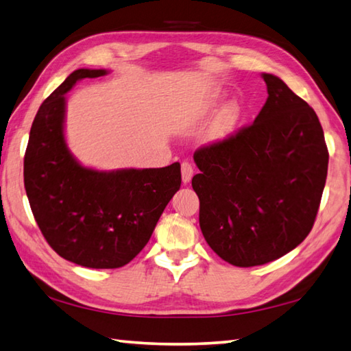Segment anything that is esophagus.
Here are the masks:
<instances>
[{
	"label": "esophagus",
	"mask_w": 351,
	"mask_h": 351,
	"mask_svg": "<svg viewBox=\"0 0 351 351\" xmlns=\"http://www.w3.org/2000/svg\"><path fill=\"white\" fill-rule=\"evenodd\" d=\"M192 176H194V168L189 162H182V182L186 184L191 182Z\"/></svg>",
	"instance_id": "esophagus-1"
}]
</instances>
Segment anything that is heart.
Masks as SVG:
<instances>
[{"label": "heart", "instance_id": "b5f03b06", "mask_svg": "<svg viewBox=\"0 0 351 351\" xmlns=\"http://www.w3.org/2000/svg\"><path fill=\"white\" fill-rule=\"evenodd\" d=\"M224 97H226V94L223 90L212 92V94L204 99V103L202 106V109H199V112L202 113L212 112L217 106H219L221 101H223ZM241 119H242L241 106L236 101L227 103L223 109L219 110L215 121H213V125L210 128V138L213 141L227 139L228 136H232L236 128H238Z\"/></svg>", "mask_w": 351, "mask_h": 351}]
</instances>
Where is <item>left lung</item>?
Here are the masks:
<instances>
[{"mask_svg": "<svg viewBox=\"0 0 351 351\" xmlns=\"http://www.w3.org/2000/svg\"><path fill=\"white\" fill-rule=\"evenodd\" d=\"M254 123L199 148L192 178L199 228L234 267H256L289 253L312 230L328 152L315 110L273 74Z\"/></svg>", "mask_w": 351, "mask_h": 351, "instance_id": "1", "label": "left lung"}]
</instances>
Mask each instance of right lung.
I'll return each mask as SVG.
<instances>
[{"label":"right lung","mask_w":351,"mask_h":351,"mask_svg":"<svg viewBox=\"0 0 351 351\" xmlns=\"http://www.w3.org/2000/svg\"><path fill=\"white\" fill-rule=\"evenodd\" d=\"M106 69H77L36 113L24 157L32 212L54 252L77 265L124 267L139 254L169 199L180 189V163L98 171L83 167L65 139V94Z\"/></svg>","instance_id":"add662e5"}]
</instances>
